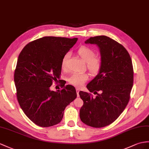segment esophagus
I'll return each instance as SVG.
<instances>
[{
  "label": "esophagus",
  "instance_id": "1",
  "mask_svg": "<svg viewBox=\"0 0 149 149\" xmlns=\"http://www.w3.org/2000/svg\"><path fill=\"white\" fill-rule=\"evenodd\" d=\"M79 88H77V97H79Z\"/></svg>",
  "mask_w": 149,
  "mask_h": 149
}]
</instances>
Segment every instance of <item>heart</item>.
Masks as SVG:
<instances>
[{"label": "heart", "mask_w": 149, "mask_h": 149, "mask_svg": "<svg viewBox=\"0 0 149 149\" xmlns=\"http://www.w3.org/2000/svg\"><path fill=\"white\" fill-rule=\"evenodd\" d=\"M78 56L86 63V68L92 75L95 76L99 73L102 68V60L99 57L95 56V52L88 47L82 46L78 49ZM69 54H65L61 61V68L66 70ZM88 79V75L86 73H74L68 78L69 83L77 87H81Z\"/></svg>", "instance_id": "1"}]
</instances>
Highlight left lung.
<instances>
[{"mask_svg":"<svg viewBox=\"0 0 149 149\" xmlns=\"http://www.w3.org/2000/svg\"><path fill=\"white\" fill-rule=\"evenodd\" d=\"M85 42L99 47L102 68L86 85L90 92L97 95L93 98L91 93L79 92L83 101L79 117L86 125L102 128L113 123L129 102L133 83L132 61L124 47L106 36L90 37Z\"/></svg>","mask_w":149,"mask_h":149,"instance_id":"1","label":"left lung"}]
</instances>
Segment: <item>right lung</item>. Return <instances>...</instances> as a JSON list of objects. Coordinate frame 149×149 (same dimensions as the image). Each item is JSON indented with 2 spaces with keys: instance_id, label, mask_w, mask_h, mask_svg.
<instances>
[{
  "instance_id": "add662e5",
  "label": "right lung",
  "mask_w": 149,
  "mask_h": 149,
  "mask_svg": "<svg viewBox=\"0 0 149 149\" xmlns=\"http://www.w3.org/2000/svg\"><path fill=\"white\" fill-rule=\"evenodd\" d=\"M78 38L44 37L32 41L20 52L14 71L18 102L26 116L41 127L62 120L65 108L77 98L73 86L65 83L61 90H50L60 81L63 57Z\"/></svg>"
}]
</instances>
